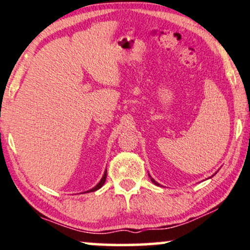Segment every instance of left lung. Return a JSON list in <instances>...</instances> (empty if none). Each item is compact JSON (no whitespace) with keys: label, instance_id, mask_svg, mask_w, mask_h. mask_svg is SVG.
I'll return each instance as SVG.
<instances>
[{"label":"left lung","instance_id":"1","mask_svg":"<svg viewBox=\"0 0 250 250\" xmlns=\"http://www.w3.org/2000/svg\"><path fill=\"white\" fill-rule=\"evenodd\" d=\"M149 177H150V176H149ZM150 180H151V181H153V183H154L155 185H156V186H160V184H158V183H156V181H155V180H154V179H153V178H151V177H150Z\"/></svg>","mask_w":250,"mask_h":250}]
</instances>
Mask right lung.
<instances>
[{
	"instance_id": "1",
	"label": "right lung",
	"mask_w": 250,
	"mask_h": 250,
	"mask_svg": "<svg viewBox=\"0 0 250 250\" xmlns=\"http://www.w3.org/2000/svg\"><path fill=\"white\" fill-rule=\"evenodd\" d=\"M105 179H106V171L104 172V174H103V177H102V179L100 180V183L96 185L95 187H94V188H92L90 190H88V192H95V190H97L99 188H101V187L103 186V184L105 183Z\"/></svg>"
}]
</instances>
